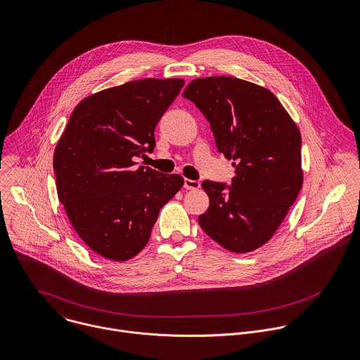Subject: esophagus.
I'll list each match as a JSON object with an SVG mask.
<instances>
[{"mask_svg": "<svg viewBox=\"0 0 360 360\" xmlns=\"http://www.w3.org/2000/svg\"><path fill=\"white\" fill-rule=\"evenodd\" d=\"M184 188H185V189H189V191H195V189H199V188H200V182H199V181L189 179V178H185V181H184Z\"/></svg>", "mask_w": 360, "mask_h": 360, "instance_id": "1", "label": "esophagus"}]
</instances>
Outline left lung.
I'll return each mask as SVG.
<instances>
[{
	"instance_id": "left-lung-1",
	"label": "left lung",
	"mask_w": 360,
	"mask_h": 360,
	"mask_svg": "<svg viewBox=\"0 0 360 360\" xmlns=\"http://www.w3.org/2000/svg\"><path fill=\"white\" fill-rule=\"evenodd\" d=\"M182 96L203 112L219 153L234 167L230 188L202 182L209 207L199 224L226 250L253 252L273 237L300 193L301 133L269 89L243 79H195Z\"/></svg>"
}]
</instances>
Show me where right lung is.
<instances>
[{
	"label": "right lung",
	"mask_w": 360,
	"mask_h": 360,
	"mask_svg": "<svg viewBox=\"0 0 360 360\" xmlns=\"http://www.w3.org/2000/svg\"><path fill=\"white\" fill-rule=\"evenodd\" d=\"M184 79H141L104 89L72 111L53 154L56 191L79 237L98 256L126 262L148 243L181 175L136 168Z\"/></svg>",
	"instance_id": "obj_1"
}]
</instances>
